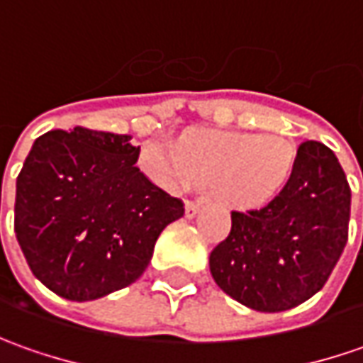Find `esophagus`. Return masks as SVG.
Here are the masks:
<instances>
[{"instance_id": "obj_1", "label": "esophagus", "mask_w": 363, "mask_h": 363, "mask_svg": "<svg viewBox=\"0 0 363 363\" xmlns=\"http://www.w3.org/2000/svg\"><path fill=\"white\" fill-rule=\"evenodd\" d=\"M200 210H202V202H196V200H189L186 203V218H194L200 214Z\"/></svg>"}]
</instances>
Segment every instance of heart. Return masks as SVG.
<instances>
[{"label": "heart", "mask_w": 363, "mask_h": 363, "mask_svg": "<svg viewBox=\"0 0 363 363\" xmlns=\"http://www.w3.org/2000/svg\"><path fill=\"white\" fill-rule=\"evenodd\" d=\"M295 163V145L283 135L194 129L179 143L151 139L141 147V165L163 186H214L218 200L238 210L272 202Z\"/></svg>", "instance_id": "b5f03b06"}]
</instances>
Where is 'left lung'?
Masks as SVG:
<instances>
[{"instance_id": "1", "label": "left lung", "mask_w": 363, "mask_h": 363, "mask_svg": "<svg viewBox=\"0 0 363 363\" xmlns=\"http://www.w3.org/2000/svg\"><path fill=\"white\" fill-rule=\"evenodd\" d=\"M352 189L335 153L319 141L297 149L283 191L260 210L232 212V230L210 272L232 299L262 313L293 309L328 283L347 242Z\"/></svg>"}]
</instances>
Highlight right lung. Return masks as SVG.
I'll use <instances>...</instances> for the list:
<instances>
[{
  "label": "right lung",
  "instance_id": "add662e5",
  "mask_svg": "<svg viewBox=\"0 0 363 363\" xmlns=\"http://www.w3.org/2000/svg\"><path fill=\"white\" fill-rule=\"evenodd\" d=\"M131 135L44 133L16 184L13 230L34 277L68 301H92L135 283L184 202L135 167Z\"/></svg>",
  "mask_w": 363,
  "mask_h": 363
}]
</instances>
